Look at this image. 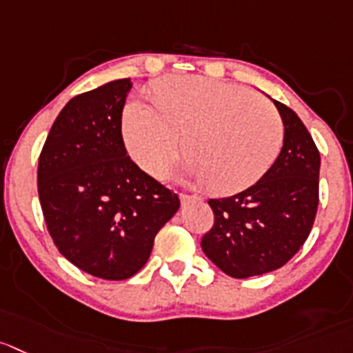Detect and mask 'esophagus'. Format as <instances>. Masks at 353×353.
<instances>
[{"label": "esophagus", "instance_id": "1", "mask_svg": "<svg viewBox=\"0 0 353 353\" xmlns=\"http://www.w3.org/2000/svg\"><path fill=\"white\" fill-rule=\"evenodd\" d=\"M196 201H201V199L196 196H190V194H180V203H182L183 206L189 203H196Z\"/></svg>", "mask_w": 353, "mask_h": 353}]
</instances>
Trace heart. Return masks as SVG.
Returning <instances> with one entry per match:
<instances>
[{"label":"heart","mask_w":353,"mask_h":353,"mask_svg":"<svg viewBox=\"0 0 353 353\" xmlns=\"http://www.w3.org/2000/svg\"><path fill=\"white\" fill-rule=\"evenodd\" d=\"M156 105L137 99L124 109L130 156L152 176L171 171L182 152L197 185L230 196L254 185L283 147L279 112L251 90L203 76H168L156 85Z\"/></svg>","instance_id":"heart-1"}]
</instances>
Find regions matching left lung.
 <instances>
[{
	"instance_id": "obj_1",
	"label": "left lung",
	"mask_w": 353,
	"mask_h": 353,
	"mask_svg": "<svg viewBox=\"0 0 353 353\" xmlns=\"http://www.w3.org/2000/svg\"><path fill=\"white\" fill-rule=\"evenodd\" d=\"M274 103L284 124L275 163L250 189L208 201L214 223L201 248L236 279L286 265L307 241L317 213L321 154L296 112L277 100Z\"/></svg>"
}]
</instances>
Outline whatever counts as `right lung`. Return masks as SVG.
Masks as SVG:
<instances>
[{"mask_svg": "<svg viewBox=\"0 0 353 353\" xmlns=\"http://www.w3.org/2000/svg\"><path fill=\"white\" fill-rule=\"evenodd\" d=\"M130 78L65 103L38 164V194L53 243L72 265L107 281L135 275L180 199L130 159L121 116Z\"/></svg>", "mask_w": 353, "mask_h": 353, "instance_id": "1", "label": "right lung"}]
</instances>
